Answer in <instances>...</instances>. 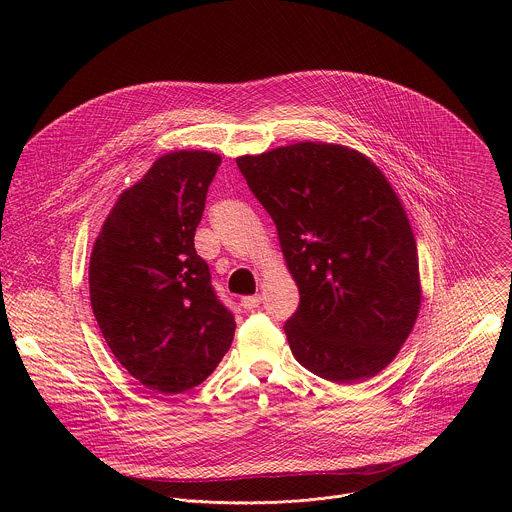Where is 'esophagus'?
Segmentation results:
<instances>
[{
    "mask_svg": "<svg viewBox=\"0 0 512 512\" xmlns=\"http://www.w3.org/2000/svg\"><path fill=\"white\" fill-rule=\"evenodd\" d=\"M260 303H262V297H260V295H246V297L240 299V305H242L246 311H252V309L260 307Z\"/></svg>",
    "mask_w": 512,
    "mask_h": 512,
    "instance_id": "1",
    "label": "esophagus"
}]
</instances>
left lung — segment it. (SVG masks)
Listing matches in <instances>:
<instances>
[{
    "instance_id": "8db88e82",
    "label": "left lung",
    "mask_w": 512,
    "mask_h": 512,
    "mask_svg": "<svg viewBox=\"0 0 512 512\" xmlns=\"http://www.w3.org/2000/svg\"><path fill=\"white\" fill-rule=\"evenodd\" d=\"M278 230L299 307L284 331L297 363L355 384L390 365L412 333L422 282L404 205L365 153L299 142L236 157Z\"/></svg>"
}]
</instances>
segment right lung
I'll list each match as a JSON object with an SVG mask.
<instances>
[{"label": "right lung", "mask_w": 512, "mask_h": 512, "mask_svg": "<svg viewBox=\"0 0 512 512\" xmlns=\"http://www.w3.org/2000/svg\"><path fill=\"white\" fill-rule=\"evenodd\" d=\"M219 165L203 149L157 157L120 193L90 254V303L112 355L163 396L201 384L234 339L193 242Z\"/></svg>", "instance_id": "obj_1"}]
</instances>
